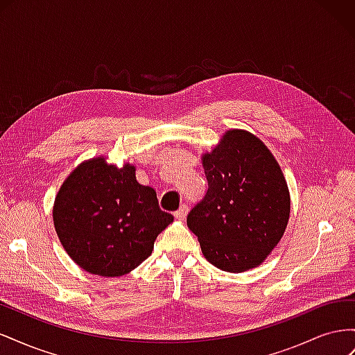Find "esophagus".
<instances>
[{
	"instance_id": "esophagus-1",
	"label": "esophagus",
	"mask_w": 355,
	"mask_h": 355,
	"mask_svg": "<svg viewBox=\"0 0 355 355\" xmlns=\"http://www.w3.org/2000/svg\"><path fill=\"white\" fill-rule=\"evenodd\" d=\"M187 213H188V206L184 204V206H180V209L178 211H175V218L179 220H184L187 218Z\"/></svg>"
}]
</instances>
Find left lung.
<instances>
[{
    "label": "left lung",
    "mask_w": 355,
    "mask_h": 355,
    "mask_svg": "<svg viewBox=\"0 0 355 355\" xmlns=\"http://www.w3.org/2000/svg\"><path fill=\"white\" fill-rule=\"evenodd\" d=\"M207 192L187 223L206 259L222 271L261 265L280 243L290 214L283 171L261 139L230 130L202 155Z\"/></svg>",
    "instance_id": "obj_1"
}]
</instances>
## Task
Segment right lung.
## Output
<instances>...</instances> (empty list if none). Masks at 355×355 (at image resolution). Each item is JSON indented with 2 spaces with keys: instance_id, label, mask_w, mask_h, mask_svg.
<instances>
[{
  "instance_id": "add662e5",
  "label": "right lung",
  "mask_w": 355,
  "mask_h": 355,
  "mask_svg": "<svg viewBox=\"0 0 355 355\" xmlns=\"http://www.w3.org/2000/svg\"><path fill=\"white\" fill-rule=\"evenodd\" d=\"M135 171L132 164L118 168L98 157L81 163L60 187L53 222L63 249L84 271L102 277L133 271L173 222Z\"/></svg>"
}]
</instances>
